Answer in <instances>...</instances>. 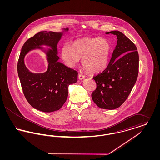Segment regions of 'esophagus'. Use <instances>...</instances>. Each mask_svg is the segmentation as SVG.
<instances>
[{"label":"esophagus","mask_w":160,"mask_h":160,"mask_svg":"<svg viewBox=\"0 0 160 160\" xmlns=\"http://www.w3.org/2000/svg\"><path fill=\"white\" fill-rule=\"evenodd\" d=\"M84 78H85V76L83 75V74H78V78L80 80H83Z\"/></svg>","instance_id":"1"}]
</instances>
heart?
Masks as SVG:
<instances>
[{
    "label": "heart",
    "mask_w": 160,
    "mask_h": 160,
    "mask_svg": "<svg viewBox=\"0 0 160 160\" xmlns=\"http://www.w3.org/2000/svg\"><path fill=\"white\" fill-rule=\"evenodd\" d=\"M111 50L110 44L105 39L83 38L74 41L71 47L62 46L61 58L70 68L76 67L82 59L84 68L91 73H97L106 68Z\"/></svg>",
    "instance_id": "1"
}]
</instances>
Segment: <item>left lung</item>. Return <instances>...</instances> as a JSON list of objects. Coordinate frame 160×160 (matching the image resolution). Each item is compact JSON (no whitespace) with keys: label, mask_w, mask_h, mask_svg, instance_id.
<instances>
[{"label":"left lung","mask_w":160,"mask_h":160,"mask_svg":"<svg viewBox=\"0 0 160 160\" xmlns=\"http://www.w3.org/2000/svg\"><path fill=\"white\" fill-rule=\"evenodd\" d=\"M106 33L116 35L117 45L106 68L93 77L97 88L92 98L99 108L113 110L125 102L136 82L139 58L136 46L122 32Z\"/></svg>","instance_id":"8db88e82"}]
</instances>
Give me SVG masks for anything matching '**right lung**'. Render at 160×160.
<instances>
[{
	"instance_id": "right-lung-1",
	"label": "right lung",
	"mask_w": 160,
	"mask_h": 160,
	"mask_svg": "<svg viewBox=\"0 0 160 160\" xmlns=\"http://www.w3.org/2000/svg\"><path fill=\"white\" fill-rule=\"evenodd\" d=\"M42 31L24 44L17 64V71L23 93L34 108L49 113L58 110L67 101L68 86L77 82L78 72L59 62L57 45L65 32ZM50 49H46L41 46ZM39 49L46 54L48 68L43 73H33L24 64L25 56L31 50Z\"/></svg>"
}]
</instances>
